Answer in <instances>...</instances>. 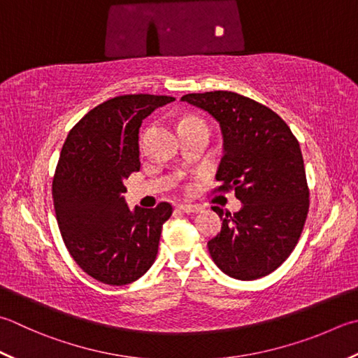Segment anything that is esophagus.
<instances>
[{"label": "esophagus", "instance_id": "esophagus-1", "mask_svg": "<svg viewBox=\"0 0 358 358\" xmlns=\"http://www.w3.org/2000/svg\"><path fill=\"white\" fill-rule=\"evenodd\" d=\"M177 209L178 211L186 213V214H197L201 211V208L197 205H178Z\"/></svg>", "mask_w": 358, "mask_h": 358}]
</instances>
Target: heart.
<instances>
[{"label":"heart","instance_id":"heart-1","mask_svg":"<svg viewBox=\"0 0 358 358\" xmlns=\"http://www.w3.org/2000/svg\"><path fill=\"white\" fill-rule=\"evenodd\" d=\"M192 121H199V119H195V117H191V116H186V117H183L180 121V124H186V122H192Z\"/></svg>","mask_w":358,"mask_h":358}]
</instances>
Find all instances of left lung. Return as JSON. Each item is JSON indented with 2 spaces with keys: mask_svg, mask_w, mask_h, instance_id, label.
<instances>
[{
  "mask_svg": "<svg viewBox=\"0 0 358 358\" xmlns=\"http://www.w3.org/2000/svg\"><path fill=\"white\" fill-rule=\"evenodd\" d=\"M220 124L222 163L213 194L234 191L239 213L220 215L222 229L208 242L213 261L225 275L253 281L270 275L290 256L309 213L303 153L281 116L233 91L181 97Z\"/></svg>",
  "mask_w": 358,
  "mask_h": 358,
  "instance_id": "left-lung-1",
  "label": "left lung"
}]
</instances>
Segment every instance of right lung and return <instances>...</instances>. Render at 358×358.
Returning <instances> with one entry per match:
<instances>
[{
  "mask_svg": "<svg viewBox=\"0 0 358 358\" xmlns=\"http://www.w3.org/2000/svg\"><path fill=\"white\" fill-rule=\"evenodd\" d=\"M171 96L124 94L97 105L68 133L52 180L62 239L76 264L96 281L125 285L155 262L172 205L135 208L122 197L124 180L141 167L138 130Z\"/></svg>",
  "mask_w": 358,
  "mask_h": 358,
  "instance_id": "add662e5",
  "label": "right lung"
}]
</instances>
